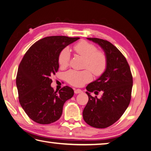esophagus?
Here are the masks:
<instances>
[{
    "mask_svg": "<svg viewBox=\"0 0 151 151\" xmlns=\"http://www.w3.org/2000/svg\"><path fill=\"white\" fill-rule=\"evenodd\" d=\"M82 92H83V91L81 90V89H75V90H74V93H75L76 94L81 93Z\"/></svg>",
    "mask_w": 151,
    "mask_h": 151,
    "instance_id": "obj_1",
    "label": "esophagus"
}]
</instances>
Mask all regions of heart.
<instances>
[{"mask_svg":"<svg viewBox=\"0 0 151 151\" xmlns=\"http://www.w3.org/2000/svg\"><path fill=\"white\" fill-rule=\"evenodd\" d=\"M73 49L77 55L85 58L83 67L88 70L83 71L72 70L67 72L64 78L68 83L75 87H81L92 79L90 71L96 76L101 75L105 72L107 65L106 54L102 51H98L96 45L86 40H81L77 43ZM70 59L69 50L68 48L63 49L58 57L59 66L62 68H66L68 66Z\"/></svg>","mask_w":151,"mask_h":151,"instance_id":"obj_1","label":"heart"}]
</instances>
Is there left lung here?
Returning a JSON list of instances; mask_svg holds the SVG:
<instances>
[{"label":"left lung","mask_w":151,"mask_h":151,"mask_svg":"<svg viewBox=\"0 0 151 151\" xmlns=\"http://www.w3.org/2000/svg\"><path fill=\"white\" fill-rule=\"evenodd\" d=\"M103 49L107 58V68L96 81L86 88L88 101L83 111L84 121L91 127L105 128L121 117L131 100L133 78L124 55L115 45L105 40L87 38ZM102 91L100 99L90 94Z\"/></svg>","instance_id":"left-lung-1"}]
</instances>
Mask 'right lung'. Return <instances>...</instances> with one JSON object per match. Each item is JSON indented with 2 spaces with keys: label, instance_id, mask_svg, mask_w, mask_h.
Masks as SVG:
<instances>
[{
  "label": "right lung",
  "instance_id": "obj_1",
  "mask_svg": "<svg viewBox=\"0 0 151 151\" xmlns=\"http://www.w3.org/2000/svg\"><path fill=\"white\" fill-rule=\"evenodd\" d=\"M79 38L48 36L35 43L26 52L18 68L16 85L21 107L32 121L49 124L60 119L65 101L74 94L65 86L54 91L51 76L57 72L58 57L67 45Z\"/></svg>",
  "mask_w": 151,
  "mask_h": 151
}]
</instances>
